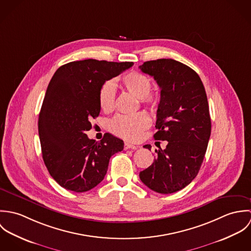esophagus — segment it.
Segmentation results:
<instances>
[{
    "label": "esophagus",
    "instance_id": "34e87169",
    "mask_svg": "<svg viewBox=\"0 0 251 251\" xmlns=\"http://www.w3.org/2000/svg\"><path fill=\"white\" fill-rule=\"evenodd\" d=\"M124 148H125V150H127V149H131V150H137V146H135V145H133V144L130 143H125V146H124Z\"/></svg>",
    "mask_w": 251,
    "mask_h": 251
}]
</instances>
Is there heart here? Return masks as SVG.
<instances>
[{
    "mask_svg": "<svg viewBox=\"0 0 251 251\" xmlns=\"http://www.w3.org/2000/svg\"><path fill=\"white\" fill-rule=\"evenodd\" d=\"M124 88L141 100L142 103L151 110H155L159 104V95L151 93V80L141 72H129L123 78ZM116 90L112 81H106L100 88L99 100L100 108L104 112H111L115 107ZM151 120L145 113L139 112L134 115H118L111 124L110 128L116 135L130 141L139 140L144 131L150 126Z\"/></svg>",
    "mask_w": 251,
    "mask_h": 251,
    "instance_id": "b5f03b06",
    "label": "heart"
}]
</instances>
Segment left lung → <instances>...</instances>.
<instances>
[{
	"label": "left lung",
	"mask_w": 251,
	"mask_h": 251,
	"mask_svg": "<svg viewBox=\"0 0 251 251\" xmlns=\"http://www.w3.org/2000/svg\"><path fill=\"white\" fill-rule=\"evenodd\" d=\"M139 69L160 88L153 137L168 142L155 150L153 163L139 177L155 192L174 193L194 179L205 157L212 128L206 91L196 72L172 59L148 61Z\"/></svg>",
	"instance_id": "1"
}]
</instances>
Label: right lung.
I'll list each match as a JSON object with an SVG mask.
<instances>
[{
    "instance_id": "obj_1",
    "label": "right lung",
    "mask_w": 251,
    "mask_h": 251,
    "mask_svg": "<svg viewBox=\"0 0 251 251\" xmlns=\"http://www.w3.org/2000/svg\"><path fill=\"white\" fill-rule=\"evenodd\" d=\"M133 66L88 59L60 67L46 90L38 117L42 158L62 187L85 192L104 179L110 157L123 151V140L110 133L97 142L86 131L100 112L101 86Z\"/></svg>"
}]
</instances>
